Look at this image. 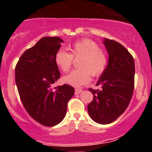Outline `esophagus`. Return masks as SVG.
<instances>
[{
    "mask_svg": "<svg viewBox=\"0 0 152 152\" xmlns=\"http://www.w3.org/2000/svg\"><path fill=\"white\" fill-rule=\"evenodd\" d=\"M82 91H83V90L80 89V88H76V89H75V94H80V93L82 92Z\"/></svg>",
    "mask_w": 152,
    "mask_h": 152,
    "instance_id": "esophagus-1",
    "label": "esophagus"
}]
</instances>
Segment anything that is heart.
Returning <instances> with one entry per match:
<instances>
[{
	"label": "heart",
	"instance_id": "b5f03b06",
	"mask_svg": "<svg viewBox=\"0 0 152 152\" xmlns=\"http://www.w3.org/2000/svg\"><path fill=\"white\" fill-rule=\"evenodd\" d=\"M70 53L59 50L55 56V63L63 72H67L73 64V58L79 59V69L74 70L63 77V81L74 87L88 84L91 74L94 77L101 75L108 62L107 55L95 42L88 39L79 40L70 47Z\"/></svg>",
	"mask_w": 152,
	"mask_h": 152
}]
</instances>
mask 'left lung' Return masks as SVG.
Segmentation results:
<instances>
[{"instance_id": "1", "label": "left lung", "mask_w": 152, "mask_h": 152, "mask_svg": "<svg viewBox=\"0 0 152 152\" xmlns=\"http://www.w3.org/2000/svg\"><path fill=\"white\" fill-rule=\"evenodd\" d=\"M109 61L96 85L100 90L89 91L94 99L88 106L90 116L100 124L115 121L129 104L134 90L135 61L129 51L117 42L104 39Z\"/></svg>"}]
</instances>
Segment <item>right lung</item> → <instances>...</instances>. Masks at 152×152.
I'll return each instance as SVG.
<instances>
[{
	"mask_svg": "<svg viewBox=\"0 0 152 152\" xmlns=\"http://www.w3.org/2000/svg\"><path fill=\"white\" fill-rule=\"evenodd\" d=\"M63 40L59 37H43L23 52L15 68L19 95L29 116L40 124L54 126L63 120L68 100L75 89L63 84L52 90L61 77L55 56Z\"/></svg>",
	"mask_w": 152,
	"mask_h": 152,
	"instance_id": "obj_1",
	"label": "right lung"
}]
</instances>
